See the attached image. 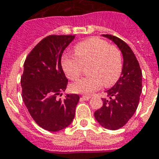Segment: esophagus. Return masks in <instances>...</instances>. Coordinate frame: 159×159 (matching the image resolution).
Returning a JSON list of instances; mask_svg holds the SVG:
<instances>
[{"label":"esophagus","instance_id":"esophagus-1","mask_svg":"<svg viewBox=\"0 0 159 159\" xmlns=\"http://www.w3.org/2000/svg\"><path fill=\"white\" fill-rule=\"evenodd\" d=\"M90 98H91L90 95H83V96H82V99H83V100H89Z\"/></svg>","mask_w":159,"mask_h":159}]
</instances>
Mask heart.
<instances>
[{"label": "heart", "instance_id": "heart-1", "mask_svg": "<svg viewBox=\"0 0 159 159\" xmlns=\"http://www.w3.org/2000/svg\"><path fill=\"white\" fill-rule=\"evenodd\" d=\"M75 55L64 56L61 66L70 80L77 79L88 66L89 76L70 84L74 93H93L104 84L110 87L117 83L123 70V57L119 49L98 37L81 42L75 47Z\"/></svg>", "mask_w": 159, "mask_h": 159}]
</instances>
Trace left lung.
<instances>
[{
	"mask_svg": "<svg viewBox=\"0 0 159 159\" xmlns=\"http://www.w3.org/2000/svg\"><path fill=\"white\" fill-rule=\"evenodd\" d=\"M103 36L119 48L123 66L120 78L107 91L108 98L102 99L103 106L94 112V117L104 128L117 130L128 123L138 107L142 91V72L136 57L126 42L112 35Z\"/></svg>",
	"mask_w": 159,
	"mask_h": 159,
	"instance_id": "left-lung-1",
	"label": "left lung"
}]
</instances>
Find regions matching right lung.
<instances>
[{"label":"right lung","instance_id":"1","mask_svg":"<svg viewBox=\"0 0 159 159\" xmlns=\"http://www.w3.org/2000/svg\"><path fill=\"white\" fill-rule=\"evenodd\" d=\"M74 38L71 35L47 36L30 51L24 64L23 100L34 121L52 132L72 123L80 99L75 93L66 94L65 100L57 98L68 84L61 66L62 53Z\"/></svg>","mask_w":159,"mask_h":159}]
</instances>
